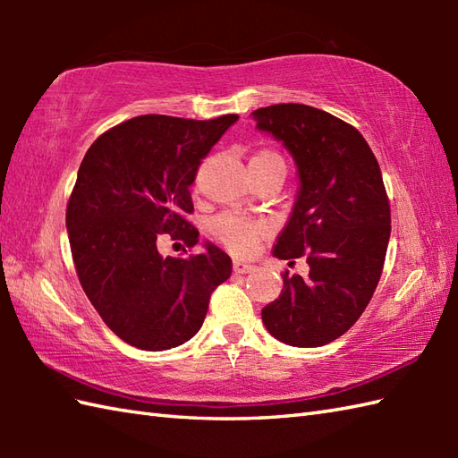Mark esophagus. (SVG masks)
Returning a JSON list of instances; mask_svg holds the SVG:
<instances>
[{
    "label": "esophagus",
    "instance_id": "1",
    "mask_svg": "<svg viewBox=\"0 0 458 458\" xmlns=\"http://www.w3.org/2000/svg\"><path fill=\"white\" fill-rule=\"evenodd\" d=\"M232 267H234V274H238V276H246V274H250V271H254V266L246 264V261H240V259H236Z\"/></svg>",
    "mask_w": 458,
    "mask_h": 458
}]
</instances>
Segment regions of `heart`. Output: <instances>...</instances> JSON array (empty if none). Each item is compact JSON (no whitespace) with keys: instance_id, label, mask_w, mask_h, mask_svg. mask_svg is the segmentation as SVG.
I'll list each match as a JSON object with an SVG mask.
<instances>
[{"instance_id":"obj_1","label":"heart","mask_w":458,"mask_h":458,"mask_svg":"<svg viewBox=\"0 0 458 458\" xmlns=\"http://www.w3.org/2000/svg\"><path fill=\"white\" fill-rule=\"evenodd\" d=\"M251 161L284 163L279 155L271 151H261ZM212 232L232 254L248 256L256 250L258 240L267 232V224L264 220H251L234 216V214H224V216L212 222Z\"/></svg>"}]
</instances>
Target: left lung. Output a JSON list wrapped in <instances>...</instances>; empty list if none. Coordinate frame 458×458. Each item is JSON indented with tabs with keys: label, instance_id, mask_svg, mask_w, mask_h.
Returning a JSON list of instances; mask_svg holds the SVG:
<instances>
[{
	"label": "left lung",
	"instance_id": "left-lung-1",
	"mask_svg": "<svg viewBox=\"0 0 458 458\" xmlns=\"http://www.w3.org/2000/svg\"><path fill=\"white\" fill-rule=\"evenodd\" d=\"M256 128L293 157L299 189L274 256H305L309 276L284 274L279 299L261 309L271 336L299 348L333 343L364 313L390 242V202L358 130L305 104L251 112Z\"/></svg>",
	"mask_w": 458,
	"mask_h": 458
}]
</instances>
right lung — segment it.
Here are the masks:
<instances>
[{
  "label": "right lung",
  "mask_w": 458,
  "mask_h": 458,
  "mask_svg": "<svg viewBox=\"0 0 458 458\" xmlns=\"http://www.w3.org/2000/svg\"><path fill=\"white\" fill-rule=\"evenodd\" d=\"M236 114L216 120L138 115L102 133L81 163L66 207V230L81 285L123 343L159 352L199 333L212 291L232 259L212 242L191 258L161 256L157 238L187 246L199 230L191 187L202 159Z\"/></svg>",
  "instance_id": "add662e5"
}]
</instances>
